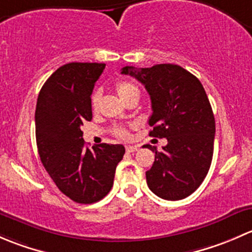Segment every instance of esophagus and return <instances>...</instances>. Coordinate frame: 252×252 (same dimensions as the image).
I'll return each mask as SVG.
<instances>
[{
  "mask_svg": "<svg viewBox=\"0 0 252 252\" xmlns=\"http://www.w3.org/2000/svg\"><path fill=\"white\" fill-rule=\"evenodd\" d=\"M126 150L128 154H131V152L138 151V146H131V145H128V146H126Z\"/></svg>",
  "mask_w": 252,
  "mask_h": 252,
  "instance_id": "esophagus-1",
  "label": "esophagus"
}]
</instances>
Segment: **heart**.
I'll use <instances>...</instances> for the list:
<instances>
[{
  "mask_svg": "<svg viewBox=\"0 0 252 252\" xmlns=\"http://www.w3.org/2000/svg\"><path fill=\"white\" fill-rule=\"evenodd\" d=\"M116 90L117 93H118L119 97H121L124 102H126L128 98H130L131 96L139 95V89L136 88L134 84L126 80H119L118 83L116 84ZM90 102L93 110H96V108L98 107V102H100V93H98V91H95V93L91 95ZM114 133H116L117 136H119V138L122 139H129V136H130L129 131L126 130V128H122V126H118V128L114 129Z\"/></svg>",
  "mask_w": 252,
  "mask_h": 252,
  "instance_id": "b5f03b06",
  "label": "heart"
}]
</instances>
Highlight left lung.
I'll return each instance as SVG.
<instances>
[{
  "label": "left lung",
  "mask_w": 252,
  "mask_h": 252,
  "mask_svg": "<svg viewBox=\"0 0 252 252\" xmlns=\"http://www.w3.org/2000/svg\"><path fill=\"white\" fill-rule=\"evenodd\" d=\"M122 74L138 79L151 98L150 136L166 138L168 144L155 152L146 172L150 190L164 200L177 201L191 195L204 182L213 156L216 124L212 107L200 80L177 64H156Z\"/></svg>",
  "instance_id": "8db88e82"
}]
</instances>
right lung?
Instances as JSON below:
<instances>
[{
  "instance_id": "right-lung-1",
  "label": "right lung",
  "mask_w": 252,
  "mask_h": 252,
  "mask_svg": "<svg viewBox=\"0 0 252 252\" xmlns=\"http://www.w3.org/2000/svg\"><path fill=\"white\" fill-rule=\"evenodd\" d=\"M105 63L73 62L58 68L41 88L35 111L40 158L58 189L78 204L100 201L113 187L123 145L85 147L83 122L91 121V94Z\"/></svg>"
}]
</instances>
